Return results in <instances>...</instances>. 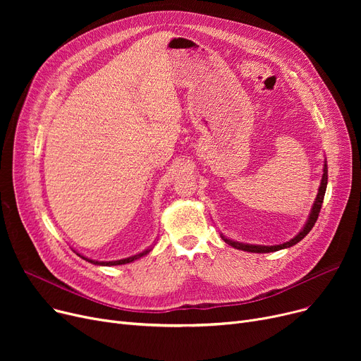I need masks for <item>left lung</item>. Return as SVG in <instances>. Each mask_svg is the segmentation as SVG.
Returning a JSON list of instances; mask_svg holds the SVG:
<instances>
[{
	"instance_id": "1",
	"label": "left lung",
	"mask_w": 361,
	"mask_h": 361,
	"mask_svg": "<svg viewBox=\"0 0 361 361\" xmlns=\"http://www.w3.org/2000/svg\"><path fill=\"white\" fill-rule=\"evenodd\" d=\"M326 184H328V165L325 162L324 165V176H322V181H320V187H319V193L316 196V200L313 203V207L310 211V215H309V219L306 222V225L302 226V230L294 237L291 238L290 241L287 243H282V244H276V245H257V244H245V243H238V241H234V240H230L226 238L221 234L222 240L230 244L231 247L234 249H238V250H244V252H252V253H271V252H278L281 249H288L291 247V245L297 244L298 241H301L302 238H305L310 230L313 228V225L316 224L317 221V216H319V212H320V207H322V203H324V197H325V192H326Z\"/></svg>"
}]
</instances>
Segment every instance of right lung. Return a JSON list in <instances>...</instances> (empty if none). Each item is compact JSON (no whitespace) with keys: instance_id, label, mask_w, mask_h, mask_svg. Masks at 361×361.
Here are the masks:
<instances>
[{"instance_id":"1","label":"right lung","mask_w":361,"mask_h":361,"mask_svg":"<svg viewBox=\"0 0 361 361\" xmlns=\"http://www.w3.org/2000/svg\"><path fill=\"white\" fill-rule=\"evenodd\" d=\"M150 250H152V249H146L145 252H142V253H139V255L130 256V257H126V259H120V260H111V262H99V260H92V259H87V257L82 256L80 253H78V255H79L82 259H85V260H87V262H90V263H93V264H101V267H117V264H126V263H131V262H135V260H137V259L143 257L145 255H147Z\"/></svg>"}]
</instances>
